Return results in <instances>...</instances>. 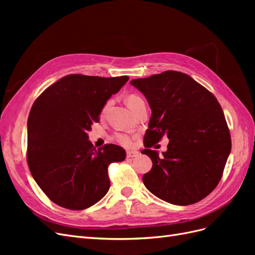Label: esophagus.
Listing matches in <instances>:
<instances>
[{"mask_svg": "<svg viewBox=\"0 0 255 255\" xmlns=\"http://www.w3.org/2000/svg\"><path fill=\"white\" fill-rule=\"evenodd\" d=\"M138 155H139V152H138V151H128L127 152V157L128 158H134Z\"/></svg>", "mask_w": 255, "mask_h": 255, "instance_id": "1", "label": "esophagus"}]
</instances>
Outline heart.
Returning <instances> with one entry per match:
<instances>
[{"label": "heart", "mask_w": 255, "mask_h": 255, "mask_svg": "<svg viewBox=\"0 0 255 255\" xmlns=\"http://www.w3.org/2000/svg\"><path fill=\"white\" fill-rule=\"evenodd\" d=\"M142 101L143 100L137 95H129V96H128V98L126 100L128 106L129 107V110L132 112L136 109V106L139 103H141ZM116 139H117V141L120 144L125 145V146H129L130 144H132V139H130V137L126 134H118L117 136H116Z\"/></svg>", "instance_id": "b5f03b06"}]
</instances>
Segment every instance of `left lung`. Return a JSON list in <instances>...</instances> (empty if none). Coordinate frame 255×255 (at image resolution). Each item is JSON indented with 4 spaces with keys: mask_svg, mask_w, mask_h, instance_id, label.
I'll list each match as a JSON object with an SVG mask.
<instances>
[{
    "mask_svg": "<svg viewBox=\"0 0 255 255\" xmlns=\"http://www.w3.org/2000/svg\"><path fill=\"white\" fill-rule=\"evenodd\" d=\"M130 84L142 92L152 111L141 153L152 169L143 174L154 196L174 205L201 201L217 186L231 152L230 130L221 106L189 75L165 71ZM163 135L167 151L150 150Z\"/></svg>",
    "mask_w": 255,
    "mask_h": 255,
    "instance_id": "8db88e82",
    "label": "left lung"
}]
</instances>
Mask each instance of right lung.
<instances>
[{"mask_svg":"<svg viewBox=\"0 0 255 255\" xmlns=\"http://www.w3.org/2000/svg\"><path fill=\"white\" fill-rule=\"evenodd\" d=\"M128 76L70 74L37 98L27 119V164L38 186L54 203L80 211L99 202L110 189L107 168L125 160L113 143L96 149L88 139L107 100Z\"/></svg>","mask_w":255,"mask_h":255,"instance_id":"right-lung-1","label":"right lung"}]
</instances>
